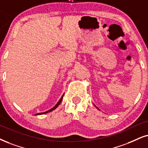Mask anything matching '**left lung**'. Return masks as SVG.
<instances>
[{
	"mask_svg": "<svg viewBox=\"0 0 148 148\" xmlns=\"http://www.w3.org/2000/svg\"><path fill=\"white\" fill-rule=\"evenodd\" d=\"M96 108H98V107H96Z\"/></svg>",
	"mask_w": 148,
	"mask_h": 148,
	"instance_id": "obj_1",
	"label": "left lung"
}]
</instances>
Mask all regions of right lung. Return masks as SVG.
<instances>
[{
    "label": "right lung",
    "mask_w": 148,
    "mask_h": 148,
    "mask_svg": "<svg viewBox=\"0 0 148 148\" xmlns=\"http://www.w3.org/2000/svg\"><path fill=\"white\" fill-rule=\"evenodd\" d=\"M64 95V94H63ZM63 95L62 96V97H61V98H60V100H59V102H57V104H56V105L54 106L53 108H52L51 109H50V110H48V111H46V112H44V113H37V114H36V115H43V114H46V113H49V112H51L52 111H53V110H55V108H57V106L59 105V104H60V103L61 102V100H62V99H63Z\"/></svg>",
    "instance_id": "obj_1"
}]
</instances>
